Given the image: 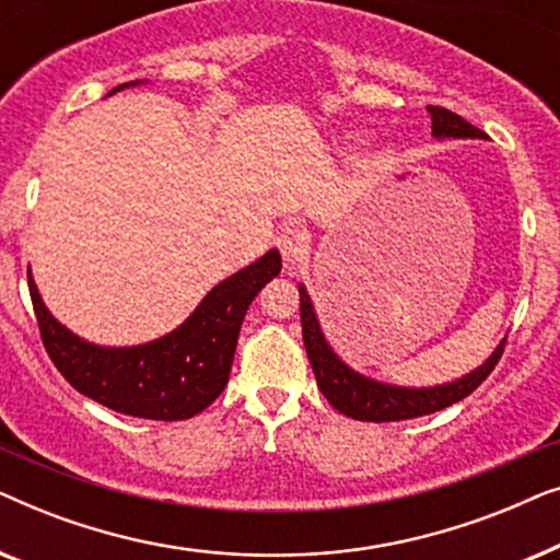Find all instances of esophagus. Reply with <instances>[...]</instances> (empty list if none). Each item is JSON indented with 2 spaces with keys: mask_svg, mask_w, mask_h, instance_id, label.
Masks as SVG:
<instances>
[{
  "mask_svg": "<svg viewBox=\"0 0 560 560\" xmlns=\"http://www.w3.org/2000/svg\"><path fill=\"white\" fill-rule=\"evenodd\" d=\"M278 247L282 252V259H285L290 267H298L301 262H305V259H308L311 236H308V232H305L303 226L290 224V226H285L280 232Z\"/></svg>",
  "mask_w": 560,
  "mask_h": 560,
  "instance_id": "1",
  "label": "esophagus"
}]
</instances>
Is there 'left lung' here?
<instances>
[{"instance_id":"obj_1","label":"left lung","mask_w":560,"mask_h":560,"mask_svg":"<svg viewBox=\"0 0 560 560\" xmlns=\"http://www.w3.org/2000/svg\"><path fill=\"white\" fill-rule=\"evenodd\" d=\"M431 114V129L435 140H485V132L477 129L469 121L458 117V114L441 109V106H428ZM301 293V324H303V343L305 354L311 359L313 374L320 393L336 410L354 420H366V423H389V420H408L418 416H428V412L443 410L448 405L464 400L466 395H471L481 382L489 377V372L494 370V364L500 362L504 351V339L497 343L492 357L485 364H479L477 370H471L464 377L446 385L435 387H400V385H387V382L364 377L351 370L343 359L331 349V343L326 341L324 331H320L318 316L313 311V301L305 285H298Z\"/></svg>"}]
</instances>
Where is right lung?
<instances>
[{
	"mask_svg": "<svg viewBox=\"0 0 560 560\" xmlns=\"http://www.w3.org/2000/svg\"><path fill=\"white\" fill-rule=\"evenodd\" d=\"M140 83H121L109 96ZM280 267V252L270 249L211 288L178 328L137 347H102L81 339L45 308L30 267L27 285L45 351L81 395L125 416L186 420L224 393L244 313L259 290L278 278Z\"/></svg>",
	"mask_w": 560,
	"mask_h": 560,
	"instance_id": "1",
	"label": "right lung"
}]
</instances>
